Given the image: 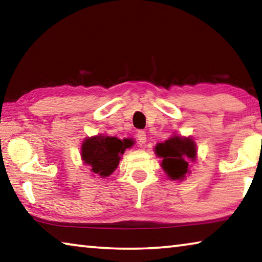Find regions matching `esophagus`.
I'll list each match as a JSON object with an SVG mask.
<instances>
[{
	"label": "esophagus",
	"instance_id": "obj_1",
	"mask_svg": "<svg viewBox=\"0 0 262 262\" xmlns=\"http://www.w3.org/2000/svg\"><path fill=\"white\" fill-rule=\"evenodd\" d=\"M136 136H137V140H139L140 144H144L145 142H147V135H145V132L139 130V132H137Z\"/></svg>",
	"mask_w": 262,
	"mask_h": 262
}]
</instances>
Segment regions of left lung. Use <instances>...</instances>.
<instances>
[{
    "mask_svg": "<svg viewBox=\"0 0 262 262\" xmlns=\"http://www.w3.org/2000/svg\"><path fill=\"white\" fill-rule=\"evenodd\" d=\"M155 152L163 158L162 167L172 180H184L189 173L188 163L196 159V145L190 137L172 136L155 147Z\"/></svg>",
    "mask_w": 262,
    "mask_h": 262,
    "instance_id": "obj_1",
    "label": "left lung"
}]
</instances>
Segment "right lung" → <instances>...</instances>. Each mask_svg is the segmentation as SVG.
<instances>
[{"mask_svg": "<svg viewBox=\"0 0 262 262\" xmlns=\"http://www.w3.org/2000/svg\"><path fill=\"white\" fill-rule=\"evenodd\" d=\"M132 147L130 140L97 135L88 137L82 144V161L90 167L92 174L106 178L118 167L121 155Z\"/></svg>", "mask_w": 262, "mask_h": 262, "instance_id": "1", "label": "right lung"}]
</instances>
